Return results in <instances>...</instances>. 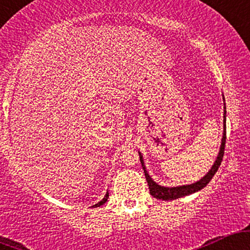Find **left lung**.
I'll return each instance as SVG.
<instances>
[{"instance_id": "1", "label": "left lung", "mask_w": 250, "mask_h": 250, "mask_svg": "<svg viewBox=\"0 0 250 250\" xmlns=\"http://www.w3.org/2000/svg\"><path fill=\"white\" fill-rule=\"evenodd\" d=\"M223 101H225V97H223ZM225 120H223V136H222V142H221V147H220V151L219 155L216 157V161L214 162L213 167H211L210 170L208 171L205 176L202 177L200 181L197 182L191 183V185H186V186H180V187H163V186L157 185L156 182H154L153 179L149 176L147 169H146L145 162H143V157L141 153L140 154V161H141L143 171H145L146 179H147L148 186H149V191H150V195H153L155 199L159 200H163V201H169V200H176L179 197L186 196V195L196 193V191L201 190L202 188H205L206 186L208 185L209 181L213 179V176L215 173L219 169L221 162H222L223 159V154H225V146H226V103H225Z\"/></svg>"}]
</instances>
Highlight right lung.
<instances>
[{
    "label": "right lung",
    "mask_w": 250,
    "mask_h": 250,
    "mask_svg": "<svg viewBox=\"0 0 250 250\" xmlns=\"http://www.w3.org/2000/svg\"><path fill=\"white\" fill-rule=\"evenodd\" d=\"M108 197H109V193H108V191H107V194H105V196H104V197H103V199H102L101 201H100V202H99V203H96V205H94V206H93V207H100V206H102V205H103V203H105V202H107Z\"/></svg>",
    "instance_id": "right-lung-1"
}]
</instances>
